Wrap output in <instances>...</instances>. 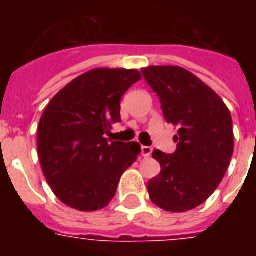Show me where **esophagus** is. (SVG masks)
Here are the masks:
<instances>
[{
  "label": "esophagus",
  "mask_w": 256,
  "mask_h": 256,
  "mask_svg": "<svg viewBox=\"0 0 256 256\" xmlns=\"http://www.w3.org/2000/svg\"><path fill=\"white\" fill-rule=\"evenodd\" d=\"M142 156H144V158H148V156H152V148H148V146H142Z\"/></svg>",
  "instance_id": "obj_1"
}]
</instances>
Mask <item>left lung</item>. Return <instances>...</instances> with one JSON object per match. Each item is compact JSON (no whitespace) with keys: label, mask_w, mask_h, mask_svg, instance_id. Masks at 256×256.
<instances>
[{"label":"left lung","mask_w":256,"mask_h":256,"mask_svg":"<svg viewBox=\"0 0 256 256\" xmlns=\"http://www.w3.org/2000/svg\"><path fill=\"white\" fill-rule=\"evenodd\" d=\"M142 74L160 98L166 122L179 128L175 152H152L160 174L148 183V195L170 212L192 210L216 190L230 164L231 114L218 94L188 70L150 66Z\"/></svg>","instance_id":"left-lung-1"}]
</instances>
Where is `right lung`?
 Wrapping results in <instances>:
<instances>
[{
  "mask_svg": "<svg viewBox=\"0 0 256 256\" xmlns=\"http://www.w3.org/2000/svg\"><path fill=\"white\" fill-rule=\"evenodd\" d=\"M140 80L136 70H92L66 85L45 108L38 156L56 196L72 208L108 206L124 170L140 154L136 142L104 138L120 122V98Z\"/></svg>",
  "mask_w": 256,
  "mask_h": 256,
  "instance_id": "obj_1",
  "label": "right lung"
}]
</instances>
